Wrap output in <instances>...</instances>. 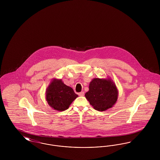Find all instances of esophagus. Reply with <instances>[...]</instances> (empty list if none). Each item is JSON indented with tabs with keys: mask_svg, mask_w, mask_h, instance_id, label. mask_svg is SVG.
Listing matches in <instances>:
<instances>
[{
	"mask_svg": "<svg viewBox=\"0 0 160 160\" xmlns=\"http://www.w3.org/2000/svg\"><path fill=\"white\" fill-rule=\"evenodd\" d=\"M84 92H81L78 93V95H79V96H81V97H82V96H84Z\"/></svg>",
	"mask_w": 160,
	"mask_h": 160,
	"instance_id": "esophagus-1",
	"label": "esophagus"
}]
</instances>
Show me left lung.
Returning <instances> with one entry per match:
<instances>
[{"instance_id":"left-lung-1","label":"left lung","mask_w":160,"mask_h":160,"mask_svg":"<svg viewBox=\"0 0 160 160\" xmlns=\"http://www.w3.org/2000/svg\"><path fill=\"white\" fill-rule=\"evenodd\" d=\"M85 97L96 110L106 111L116 104L118 98V90L110 78H94L89 86Z\"/></svg>"}]
</instances>
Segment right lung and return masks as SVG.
Here are the masks:
<instances>
[{"mask_svg": "<svg viewBox=\"0 0 160 160\" xmlns=\"http://www.w3.org/2000/svg\"><path fill=\"white\" fill-rule=\"evenodd\" d=\"M78 97L73 89L65 84L62 79L53 78L46 91V101L54 110L64 111Z\"/></svg>", "mask_w": 160, "mask_h": 160, "instance_id": "add662e5", "label": "right lung"}]
</instances>
